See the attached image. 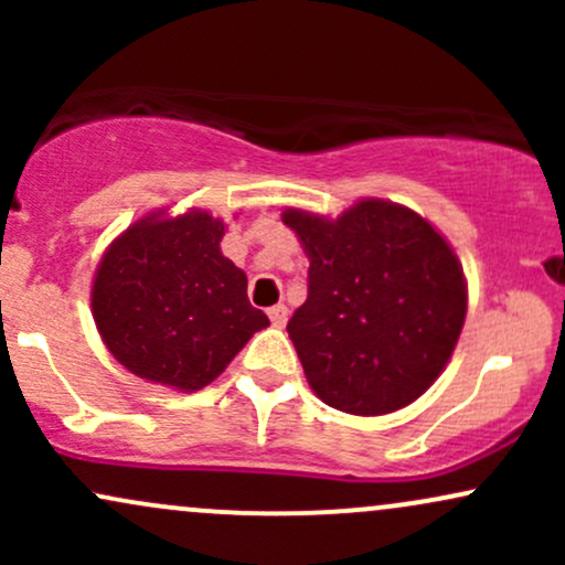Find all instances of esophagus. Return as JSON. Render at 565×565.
<instances>
[{"label": "esophagus", "mask_w": 565, "mask_h": 565, "mask_svg": "<svg viewBox=\"0 0 565 565\" xmlns=\"http://www.w3.org/2000/svg\"><path fill=\"white\" fill-rule=\"evenodd\" d=\"M287 316H289L287 305L278 302V305H274V308H268V319L274 327H284V323H287Z\"/></svg>", "instance_id": "esophagus-1"}]
</instances>
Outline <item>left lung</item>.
<instances>
[{
    "label": "left lung",
    "instance_id": "obj_1",
    "mask_svg": "<svg viewBox=\"0 0 565 565\" xmlns=\"http://www.w3.org/2000/svg\"><path fill=\"white\" fill-rule=\"evenodd\" d=\"M308 255V300L287 323L313 393L377 417L417 401L444 366L468 313L462 265L406 206L364 199L337 220L287 210Z\"/></svg>",
    "mask_w": 565,
    "mask_h": 565
}]
</instances>
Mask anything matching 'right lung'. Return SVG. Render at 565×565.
I'll use <instances>...</instances> for the list:
<instances>
[{
	"label": "right lung",
	"instance_id": "add662e5",
	"mask_svg": "<svg viewBox=\"0 0 565 565\" xmlns=\"http://www.w3.org/2000/svg\"><path fill=\"white\" fill-rule=\"evenodd\" d=\"M223 233V220L201 210L148 215L106 249L93 316L106 348L132 374L201 391L270 323L249 305L244 270L220 252Z\"/></svg>",
	"mask_w": 565,
	"mask_h": 565
}]
</instances>
